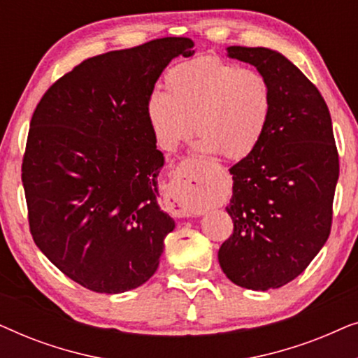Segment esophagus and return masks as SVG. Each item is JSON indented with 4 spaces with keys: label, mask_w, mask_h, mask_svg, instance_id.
<instances>
[{
    "label": "esophagus",
    "mask_w": 358,
    "mask_h": 358,
    "mask_svg": "<svg viewBox=\"0 0 358 358\" xmlns=\"http://www.w3.org/2000/svg\"><path fill=\"white\" fill-rule=\"evenodd\" d=\"M202 189L203 182L199 176L187 171H179L176 178V187L166 194V205L176 217H199L202 210Z\"/></svg>",
    "instance_id": "obj_1"
}]
</instances>
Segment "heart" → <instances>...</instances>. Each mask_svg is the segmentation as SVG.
I'll return each mask as SVG.
<instances>
[{
	"mask_svg": "<svg viewBox=\"0 0 358 358\" xmlns=\"http://www.w3.org/2000/svg\"><path fill=\"white\" fill-rule=\"evenodd\" d=\"M166 92H151L146 119L166 151L178 150L194 131L199 150L243 159L266 134L272 114L268 81L252 68H239L217 57H199L169 68Z\"/></svg>",
	"mask_w": 358,
	"mask_h": 358,
	"instance_id": "obj_1",
	"label": "heart"
}]
</instances>
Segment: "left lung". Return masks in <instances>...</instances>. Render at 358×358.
<instances>
[{
  "label": "left lung",
  "instance_id": "left-lung-1",
  "mask_svg": "<svg viewBox=\"0 0 358 358\" xmlns=\"http://www.w3.org/2000/svg\"><path fill=\"white\" fill-rule=\"evenodd\" d=\"M227 52L268 81L272 114L257 148L229 169L234 229L218 262L233 283L266 292L300 275L329 238L339 155L321 92L288 58L266 47Z\"/></svg>",
  "mask_w": 358,
  "mask_h": 358
}]
</instances>
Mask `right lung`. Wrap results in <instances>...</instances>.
<instances>
[{
  "label": "right lung",
  "instance_id": "1",
  "mask_svg": "<svg viewBox=\"0 0 358 358\" xmlns=\"http://www.w3.org/2000/svg\"><path fill=\"white\" fill-rule=\"evenodd\" d=\"M187 37L87 58L48 87L22 159L29 227L53 266L87 290L124 293L156 272L176 227L158 205L164 156L146 101Z\"/></svg>",
  "mask_w": 358,
  "mask_h": 358
}]
</instances>
